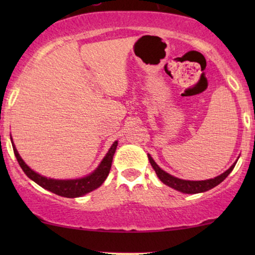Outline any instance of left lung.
<instances>
[{
	"mask_svg": "<svg viewBox=\"0 0 255 255\" xmlns=\"http://www.w3.org/2000/svg\"><path fill=\"white\" fill-rule=\"evenodd\" d=\"M148 160L149 162H151L153 169L155 170L156 175H158L159 179L161 180L163 183L184 194H198V193H204V191H207L209 189H212V188L218 186L219 183L223 182V181L228 177L229 174L232 172V169L235 168L236 166V162H235L228 170H226V172L221 174V175L217 177H215V179L204 180V181H187V180L177 179V177L166 173L165 170H162L158 165H156L155 161L152 159V156L149 154H148Z\"/></svg>",
	"mask_w": 255,
	"mask_h": 255,
	"instance_id": "1",
	"label": "left lung"
}]
</instances>
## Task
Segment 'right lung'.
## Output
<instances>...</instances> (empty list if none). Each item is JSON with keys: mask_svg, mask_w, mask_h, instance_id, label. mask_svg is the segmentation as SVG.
I'll use <instances>...</instances> for the list:
<instances>
[{"mask_svg": "<svg viewBox=\"0 0 255 255\" xmlns=\"http://www.w3.org/2000/svg\"><path fill=\"white\" fill-rule=\"evenodd\" d=\"M117 145L118 142L115 141L113 146L110 147L109 152L107 153L106 156H104L102 162L100 163V166L97 167L95 172H93L88 176L82 177V179H76V180H53V179H47V177L45 176H41L38 173L33 172V170L23 161L22 158H20L18 154V152H17L13 142H12V148L20 168L24 170V173H25L31 180H33L34 182L39 184L40 187L45 188V189L59 195V196L73 198V197L82 196V195L95 190L96 188H99L101 184L104 182V180L107 179L108 174L110 172L111 163H113V158H114L115 152H116Z\"/></svg>", "mask_w": 255, "mask_h": 255, "instance_id": "obj_1", "label": "right lung"}]
</instances>
